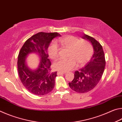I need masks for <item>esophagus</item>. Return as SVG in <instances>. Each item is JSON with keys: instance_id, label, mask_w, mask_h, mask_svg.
I'll return each instance as SVG.
<instances>
[{"instance_id": "34e87169", "label": "esophagus", "mask_w": 122, "mask_h": 122, "mask_svg": "<svg viewBox=\"0 0 122 122\" xmlns=\"http://www.w3.org/2000/svg\"><path fill=\"white\" fill-rule=\"evenodd\" d=\"M65 73H65V72H62V71H57V75H61V74H64Z\"/></svg>"}]
</instances>
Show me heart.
<instances>
[{
  "instance_id": "1",
  "label": "heart",
  "mask_w": 122,
  "mask_h": 122,
  "mask_svg": "<svg viewBox=\"0 0 122 122\" xmlns=\"http://www.w3.org/2000/svg\"><path fill=\"white\" fill-rule=\"evenodd\" d=\"M59 42L62 46L70 49L68 55V59L60 60L53 64L56 71L66 72L73 69L77 65L81 67L89 61L93 53V47L89 41L80 40L77 37L68 36L59 39ZM48 53L50 58L55 61L59 58V51L57 45L53 42L48 48Z\"/></svg>"
}]
</instances>
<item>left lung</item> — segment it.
<instances>
[{
  "label": "left lung",
  "mask_w": 122,
  "mask_h": 122,
  "mask_svg": "<svg viewBox=\"0 0 122 122\" xmlns=\"http://www.w3.org/2000/svg\"><path fill=\"white\" fill-rule=\"evenodd\" d=\"M82 38L92 43L94 54L85 67L76 71L74 78L69 83L72 90L79 93H85L95 87L102 77L106 66L104 53L102 46L92 36L84 34Z\"/></svg>",
  "instance_id": "left-lung-1"
}]
</instances>
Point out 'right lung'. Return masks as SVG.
I'll return each mask as SVG.
<instances>
[{
    "label": "right lung",
    "instance_id": "add662e5",
    "mask_svg": "<svg viewBox=\"0 0 122 122\" xmlns=\"http://www.w3.org/2000/svg\"><path fill=\"white\" fill-rule=\"evenodd\" d=\"M60 36L57 32H39L27 39L20 49L17 62L18 73L23 86L32 94L44 95L54 88L57 71H51L47 49L54 38ZM32 52L41 56L38 67L34 70L29 69L25 62L26 56Z\"/></svg>",
    "mask_w": 122,
    "mask_h": 122
}]
</instances>
